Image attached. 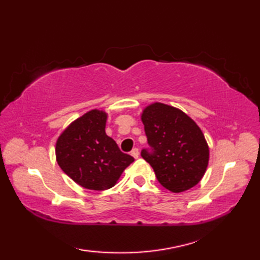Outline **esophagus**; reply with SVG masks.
Instances as JSON below:
<instances>
[{"label":"esophagus","instance_id":"obj_1","mask_svg":"<svg viewBox=\"0 0 260 260\" xmlns=\"http://www.w3.org/2000/svg\"><path fill=\"white\" fill-rule=\"evenodd\" d=\"M131 154H132V156H133L134 158H137L139 157V155H140V151H139V148H133V150H132V152H131Z\"/></svg>","mask_w":260,"mask_h":260}]
</instances>
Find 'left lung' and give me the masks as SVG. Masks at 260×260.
Here are the masks:
<instances>
[{"label":"left lung","mask_w":260,"mask_h":260,"mask_svg":"<svg viewBox=\"0 0 260 260\" xmlns=\"http://www.w3.org/2000/svg\"><path fill=\"white\" fill-rule=\"evenodd\" d=\"M142 121L150 148H143L141 155L159 183L174 193L197 185L209 162V147L200 127L182 110L161 103L147 106Z\"/></svg>","instance_id":"obj_1"}]
</instances>
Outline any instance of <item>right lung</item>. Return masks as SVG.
<instances>
[{
    "mask_svg": "<svg viewBox=\"0 0 260 260\" xmlns=\"http://www.w3.org/2000/svg\"><path fill=\"white\" fill-rule=\"evenodd\" d=\"M106 119L105 112L90 110L71 123L56 144L59 167L77 184L89 190L110 189L134 161L105 133Z\"/></svg>",
    "mask_w": 260,
    "mask_h": 260,
    "instance_id": "obj_1",
    "label": "right lung"
}]
</instances>
